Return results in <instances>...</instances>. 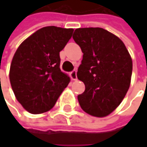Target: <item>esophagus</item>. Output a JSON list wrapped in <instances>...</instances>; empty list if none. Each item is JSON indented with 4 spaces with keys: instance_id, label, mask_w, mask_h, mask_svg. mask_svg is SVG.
I'll use <instances>...</instances> for the list:
<instances>
[{
    "instance_id": "obj_1",
    "label": "esophagus",
    "mask_w": 147,
    "mask_h": 147,
    "mask_svg": "<svg viewBox=\"0 0 147 147\" xmlns=\"http://www.w3.org/2000/svg\"><path fill=\"white\" fill-rule=\"evenodd\" d=\"M71 77L73 81L77 80V76H76V71H73L72 72H71Z\"/></svg>"
}]
</instances>
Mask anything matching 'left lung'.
<instances>
[{"label": "left lung", "mask_w": 147, "mask_h": 147, "mask_svg": "<svg viewBox=\"0 0 147 147\" xmlns=\"http://www.w3.org/2000/svg\"><path fill=\"white\" fill-rule=\"evenodd\" d=\"M73 39L83 53L77 78L85 91L77 96L88 114L104 117L121 104L131 82L133 63L123 41L102 28H79Z\"/></svg>", "instance_id": "8db88e82"}]
</instances>
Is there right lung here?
<instances>
[{
  "label": "right lung",
  "mask_w": 147,
  "mask_h": 147,
  "mask_svg": "<svg viewBox=\"0 0 147 147\" xmlns=\"http://www.w3.org/2000/svg\"><path fill=\"white\" fill-rule=\"evenodd\" d=\"M73 29L43 27L26 38L15 52L9 71L17 100L31 114L51 110L71 82L59 68V52Z\"/></svg>",
  "instance_id": "add662e5"
}]
</instances>
